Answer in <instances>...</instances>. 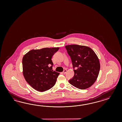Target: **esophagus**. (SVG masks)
<instances>
[{
	"instance_id": "obj_1",
	"label": "esophagus",
	"mask_w": 122,
	"mask_h": 122,
	"mask_svg": "<svg viewBox=\"0 0 122 122\" xmlns=\"http://www.w3.org/2000/svg\"><path fill=\"white\" fill-rule=\"evenodd\" d=\"M66 71H67V70H64L63 71V73L64 74H65L66 73Z\"/></svg>"
}]
</instances>
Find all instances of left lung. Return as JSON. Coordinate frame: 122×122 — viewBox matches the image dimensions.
Returning <instances> with one entry per match:
<instances>
[{
  "mask_svg": "<svg viewBox=\"0 0 122 122\" xmlns=\"http://www.w3.org/2000/svg\"><path fill=\"white\" fill-rule=\"evenodd\" d=\"M65 48L70 56L75 73L69 81L70 84L81 89L89 88L96 81L99 73L97 56L91 48L84 46L70 45Z\"/></svg>",
  "mask_w": 122,
  "mask_h": 122,
  "instance_id": "8db88e82",
  "label": "left lung"
}]
</instances>
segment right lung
I'll use <instances>...</instances> for the list:
<instances>
[{
    "label": "right lung",
    "mask_w": 122,
    "mask_h": 122,
    "mask_svg": "<svg viewBox=\"0 0 122 122\" xmlns=\"http://www.w3.org/2000/svg\"><path fill=\"white\" fill-rule=\"evenodd\" d=\"M59 47L32 50L22 59L23 74L33 89L44 92L53 87L59 73L53 71L51 58Z\"/></svg>",
    "instance_id": "obj_1"
}]
</instances>
